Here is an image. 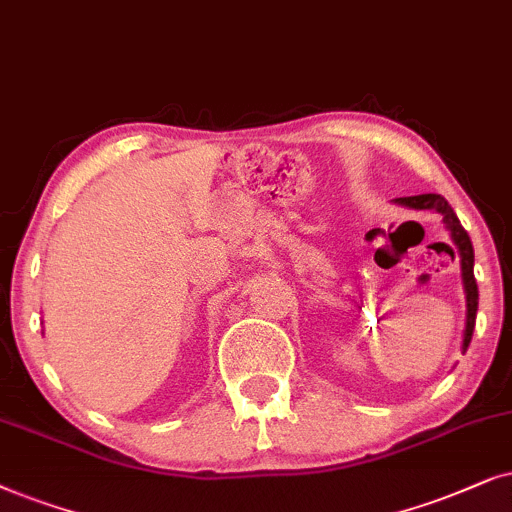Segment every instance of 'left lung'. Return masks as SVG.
<instances>
[{
    "label": "left lung",
    "mask_w": 512,
    "mask_h": 512,
    "mask_svg": "<svg viewBox=\"0 0 512 512\" xmlns=\"http://www.w3.org/2000/svg\"><path fill=\"white\" fill-rule=\"evenodd\" d=\"M395 203L405 208H414V210H435V213L442 215V222L452 234V241L459 250L461 257V278H463V290H466V330H463V344L461 349L466 351L470 339H473V330H475V316H478V283H475V274H473V243H470L468 231L461 227L459 217L452 210V206L445 201V196L440 194H419V196H403V199H395Z\"/></svg>",
    "instance_id": "left-lung-1"
}]
</instances>
